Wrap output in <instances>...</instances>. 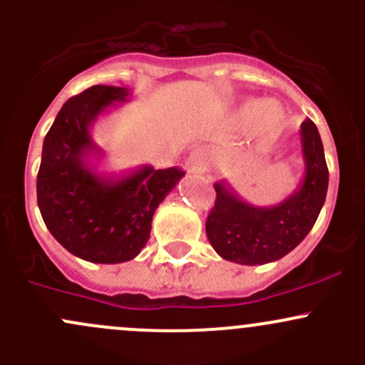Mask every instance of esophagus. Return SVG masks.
I'll return each mask as SVG.
<instances>
[{"label":"esophagus","mask_w":365,"mask_h":365,"mask_svg":"<svg viewBox=\"0 0 365 365\" xmlns=\"http://www.w3.org/2000/svg\"><path fill=\"white\" fill-rule=\"evenodd\" d=\"M189 165L196 173L210 171V165H212V153H210V150L205 148V146L194 150L189 157Z\"/></svg>","instance_id":"34e87169"}]
</instances>
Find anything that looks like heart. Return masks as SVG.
Wrapping results in <instances>:
<instances>
[{
  "mask_svg": "<svg viewBox=\"0 0 365 365\" xmlns=\"http://www.w3.org/2000/svg\"><path fill=\"white\" fill-rule=\"evenodd\" d=\"M282 118L284 113L277 108V106L270 104L261 101H252L242 108V111L238 113V120L242 125H254L259 123V132L263 135H272L279 128V125L282 123Z\"/></svg>",
  "mask_w": 365,
  "mask_h": 365,
  "instance_id": "heart-1",
  "label": "heart"
}]
</instances>
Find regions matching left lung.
Returning a JSON list of instances; mask_svg holds the SVG:
<instances>
[{"instance_id":"left-lung-1","label":"left lung","mask_w":365,"mask_h":365,"mask_svg":"<svg viewBox=\"0 0 365 365\" xmlns=\"http://www.w3.org/2000/svg\"><path fill=\"white\" fill-rule=\"evenodd\" d=\"M305 159L304 183L288 200L272 208H256L238 200L224 185H215V205L206 217V237L220 257L240 264L281 259L307 237L329 189L323 143L314 121L300 125Z\"/></svg>"}]
</instances>
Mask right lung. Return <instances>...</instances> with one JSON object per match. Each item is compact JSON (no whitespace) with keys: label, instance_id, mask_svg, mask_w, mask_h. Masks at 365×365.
I'll list each match as a JSON object with an SVG mask.
<instances>
[{"label":"right lung","instance_id":"right-lung-1","mask_svg":"<svg viewBox=\"0 0 365 365\" xmlns=\"http://www.w3.org/2000/svg\"><path fill=\"white\" fill-rule=\"evenodd\" d=\"M127 88L91 86L68 98L43 139L36 176V201L47 230L81 259L123 263L141 252L152 219L165 194L183 176L178 168L150 165L118 182H108L84 164L93 150L90 125Z\"/></svg>","mask_w":365,"mask_h":365}]
</instances>
